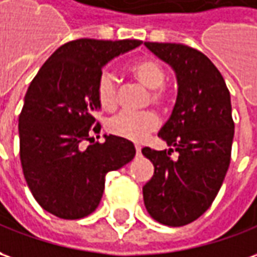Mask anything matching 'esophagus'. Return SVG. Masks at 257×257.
I'll list each match as a JSON object with an SVG mask.
<instances>
[{"label": "esophagus", "instance_id": "34e87169", "mask_svg": "<svg viewBox=\"0 0 257 257\" xmlns=\"http://www.w3.org/2000/svg\"><path fill=\"white\" fill-rule=\"evenodd\" d=\"M135 149H136V153H138V155H141V151H142V148H141L139 145H136Z\"/></svg>", "mask_w": 257, "mask_h": 257}]
</instances>
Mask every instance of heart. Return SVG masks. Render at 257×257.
Instances as JSON below:
<instances>
[{
	"mask_svg": "<svg viewBox=\"0 0 257 257\" xmlns=\"http://www.w3.org/2000/svg\"><path fill=\"white\" fill-rule=\"evenodd\" d=\"M129 71L139 84L151 90V101L153 104H165L169 95L163 88L166 70L160 63L153 59H142L134 63L129 67ZM97 101L101 109L106 112L114 111L118 105V88L114 77L108 73H104L97 83ZM158 126L159 118L153 112H121L108 121L106 131L122 139L141 142L151 132L156 131Z\"/></svg>",
	"mask_w": 257,
	"mask_h": 257,
	"instance_id": "b5f03b06",
	"label": "heart"
}]
</instances>
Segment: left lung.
Segmentation results:
<instances>
[{"label":"left lung","instance_id":"left-lung-1","mask_svg":"<svg viewBox=\"0 0 257 257\" xmlns=\"http://www.w3.org/2000/svg\"><path fill=\"white\" fill-rule=\"evenodd\" d=\"M176 74L177 98L162 129L169 151L143 148L155 173L143 186L149 215L169 226L195 221L211 207L231 162L233 121L224 77L201 52L179 43L145 42ZM173 147L179 158L172 159Z\"/></svg>","mask_w":257,"mask_h":257}]
</instances>
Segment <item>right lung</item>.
Listing matches in <instances>:
<instances>
[{
	"instance_id": "obj_1",
	"label": "right lung",
	"mask_w": 257,
	"mask_h": 257,
	"mask_svg": "<svg viewBox=\"0 0 257 257\" xmlns=\"http://www.w3.org/2000/svg\"><path fill=\"white\" fill-rule=\"evenodd\" d=\"M142 41L77 39L64 43L42 66L19 115V156L28 187L42 208L63 219L90 215L98 207L105 174L135 156L128 139L104 135L92 114L101 106L97 83L102 67Z\"/></svg>"
}]
</instances>
